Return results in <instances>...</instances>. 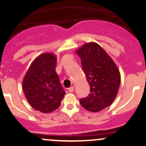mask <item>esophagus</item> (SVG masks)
<instances>
[{
  "instance_id": "34e87169",
  "label": "esophagus",
  "mask_w": 146,
  "mask_h": 146,
  "mask_svg": "<svg viewBox=\"0 0 146 146\" xmlns=\"http://www.w3.org/2000/svg\"><path fill=\"white\" fill-rule=\"evenodd\" d=\"M68 91L70 92V93H73V92L74 91V87H73V86H71L70 88H69Z\"/></svg>"
}]
</instances>
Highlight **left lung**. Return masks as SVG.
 Listing matches in <instances>:
<instances>
[{
    "mask_svg": "<svg viewBox=\"0 0 146 146\" xmlns=\"http://www.w3.org/2000/svg\"><path fill=\"white\" fill-rule=\"evenodd\" d=\"M76 53L90 88V93L80 99V103L87 111L98 112L115 100L121 84L120 72L108 54L94 42L83 45Z\"/></svg>",
    "mask_w": 146,
    "mask_h": 146,
    "instance_id": "8db88e82",
    "label": "left lung"
}]
</instances>
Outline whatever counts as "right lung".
I'll return each mask as SVG.
<instances>
[{"instance_id": "1", "label": "right lung", "mask_w": 146, "mask_h": 146, "mask_svg": "<svg viewBox=\"0 0 146 146\" xmlns=\"http://www.w3.org/2000/svg\"><path fill=\"white\" fill-rule=\"evenodd\" d=\"M56 56L43 53L31 63L23 81V90L34 109L44 113L60 106L66 92L56 71Z\"/></svg>"}]
</instances>
